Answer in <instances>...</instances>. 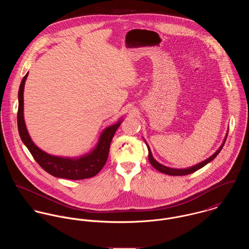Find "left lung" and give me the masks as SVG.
I'll return each instance as SVG.
<instances>
[{
	"mask_svg": "<svg viewBox=\"0 0 249 249\" xmlns=\"http://www.w3.org/2000/svg\"><path fill=\"white\" fill-rule=\"evenodd\" d=\"M227 134H228V132L226 133V136H225V138H224V141L222 142V144L220 145V147L213 153L212 156H210L208 159H206V160L200 162L199 164L195 165V166L190 167V168H187V169H173V168H169V167H166V166H164V165L158 163V162L153 158V156H152V154H151V151H150V148H149L148 144L146 143L147 149H148V160H149V163H150V164L152 165V167H154L157 171H159V172H161V173H163V174H166V175H168V176H178V177H179V176H186V175L193 174V173L196 172L197 170L201 169L202 167H204L205 165H207L208 163H210L212 160H213V159L216 157V155L220 152L221 148H222L223 145H224V142H225L226 138H227Z\"/></svg>",
	"mask_w": 249,
	"mask_h": 249,
	"instance_id": "obj_1",
	"label": "left lung"
}]
</instances>
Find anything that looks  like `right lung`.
Instances as JSON below:
<instances>
[{
  "instance_id": "add662e5",
  "label": "right lung",
  "mask_w": 249,
  "mask_h": 249,
  "mask_svg": "<svg viewBox=\"0 0 249 249\" xmlns=\"http://www.w3.org/2000/svg\"><path fill=\"white\" fill-rule=\"evenodd\" d=\"M28 74L29 72H27V74L23 77L18 93L19 107L17 114V124L22 142L28 147L40 167L53 177L80 180L97 176L107 163L112 138L118 127L121 125L123 120L106 128L101 134L96 147L91 152L81 157L65 158L48 154L47 152L40 149L33 142L27 130L24 120V88Z\"/></svg>"
}]
</instances>
